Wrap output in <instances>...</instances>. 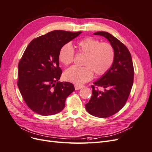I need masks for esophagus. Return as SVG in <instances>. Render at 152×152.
<instances>
[{"label": "esophagus", "instance_id": "1", "mask_svg": "<svg viewBox=\"0 0 152 152\" xmlns=\"http://www.w3.org/2000/svg\"><path fill=\"white\" fill-rule=\"evenodd\" d=\"M84 86H80V85H77V84H75V90H79L82 88H83Z\"/></svg>", "mask_w": 152, "mask_h": 152}]
</instances>
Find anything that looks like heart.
<instances>
[{
    "label": "heart",
    "mask_w": 152,
    "mask_h": 152,
    "mask_svg": "<svg viewBox=\"0 0 152 152\" xmlns=\"http://www.w3.org/2000/svg\"><path fill=\"white\" fill-rule=\"evenodd\" d=\"M78 52L86 54L83 65L84 66H73L64 72V79L77 85L90 80L94 72L102 75L112 67L115 59L113 47L108 42L100 41L91 37H87L77 42ZM75 53L72 45L64 44L59 49V60L64 65H70L74 59Z\"/></svg>",
    "instance_id": "b5f03b06"
}]
</instances>
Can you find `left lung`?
I'll list each match as a JSON object with an SVG mask.
<instances>
[{
    "label": "left lung",
    "mask_w": 152,
    "mask_h": 152,
    "mask_svg": "<svg viewBox=\"0 0 152 152\" xmlns=\"http://www.w3.org/2000/svg\"><path fill=\"white\" fill-rule=\"evenodd\" d=\"M94 35L107 39L115 50V59L110 70L91 86L92 96L86 104L89 113L99 118H107L117 113L125 105L134 80V67L129 50L114 36L106 31ZM98 86H102L99 91Z\"/></svg>",
    "instance_id": "1"
}]
</instances>
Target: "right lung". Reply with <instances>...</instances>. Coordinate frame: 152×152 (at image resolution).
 <instances>
[{
	"mask_svg": "<svg viewBox=\"0 0 152 152\" xmlns=\"http://www.w3.org/2000/svg\"><path fill=\"white\" fill-rule=\"evenodd\" d=\"M82 31L54 30L32 40L18 64V86L27 106L48 116L60 112L65 100L75 90L70 82H60V48Z\"/></svg>",
	"mask_w": 152,
	"mask_h": 152,
	"instance_id": "add662e5",
	"label": "right lung"
}]
</instances>
